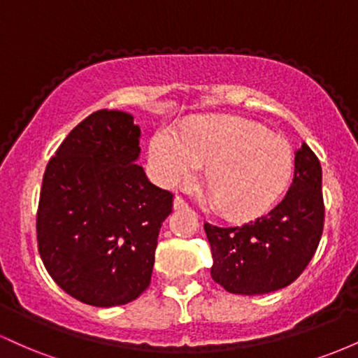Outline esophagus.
Returning a JSON list of instances; mask_svg holds the SVG:
<instances>
[{
    "label": "esophagus",
    "mask_w": 358,
    "mask_h": 358,
    "mask_svg": "<svg viewBox=\"0 0 358 358\" xmlns=\"http://www.w3.org/2000/svg\"><path fill=\"white\" fill-rule=\"evenodd\" d=\"M187 207H188V205L182 199V196H175V200H173V208H175V210H182V208H187Z\"/></svg>",
    "instance_id": "1"
}]
</instances>
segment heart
<instances>
[{
    "label": "heart",
    "mask_w": 358,
    "mask_h": 358,
    "mask_svg": "<svg viewBox=\"0 0 358 358\" xmlns=\"http://www.w3.org/2000/svg\"><path fill=\"white\" fill-rule=\"evenodd\" d=\"M148 158L155 178L170 188L192 185L208 165V202L239 220L271 210L294 173V153L286 138L232 116L200 119L185 131L159 127Z\"/></svg>",
    "instance_id": "b5f03b06"
}]
</instances>
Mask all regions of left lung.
I'll use <instances>...</instances> for the list:
<instances>
[{
    "label": "left lung",
    "mask_w": 358,
    "mask_h": 358,
    "mask_svg": "<svg viewBox=\"0 0 358 358\" xmlns=\"http://www.w3.org/2000/svg\"><path fill=\"white\" fill-rule=\"evenodd\" d=\"M322 165L303 143L294 151V178L264 217L242 227L205 224L215 282L236 294H266L289 286L313 257L323 232Z\"/></svg>",
    "instance_id": "1"
}]
</instances>
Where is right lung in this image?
Instances as JSON below:
<instances>
[{"instance_id":"1","label":"right lung","mask_w":358,"mask_h":358,"mask_svg":"<svg viewBox=\"0 0 358 358\" xmlns=\"http://www.w3.org/2000/svg\"><path fill=\"white\" fill-rule=\"evenodd\" d=\"M141 131L122 110L90 114L48 162L36 213L38 252L72 298L110 308L150 286L173 195L138 165Z\"/></svg>"}]
</instances>
